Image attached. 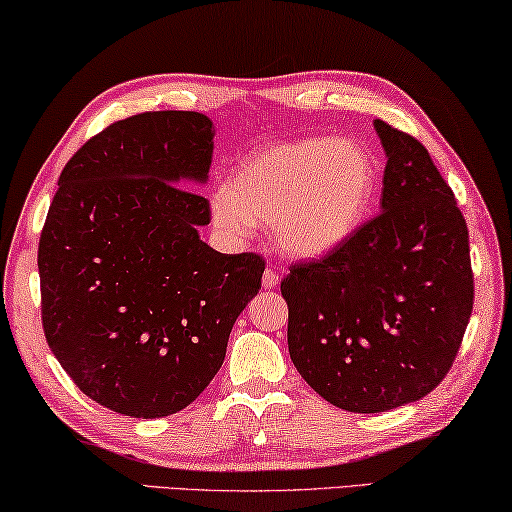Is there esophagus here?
Returning <instances> with one entry per match:
<instances>
[{"mask_svg": "<svg viewBox=\"0 0 512 512\" xmlns=\"http://www.w3.org/2000/svg\"><path fill=\"white\" fill-rule=\"evenodd\" d=\"M262 285H264V289H273L275 285H278V273H275L273 269H266L262 275Z\"/></svg>", "mask_w": 512, "mask_h": 512, "instance_id": "obj_1", "label": "esophagus"}]
</instances>
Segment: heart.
Here are the masks:
<instances>
[{
	"label": "heart",
	"mask_w": 512,
	"mask_h": 512,
	"mask_svg": "<svg viewBox=\"0 0 512 512\" xmlns=\"http://www.w3.org/2000/svg\"><path fill=\"white\" fill-rule=\"evenodd\" d=\"M376 189L378 166L364 145L305 136L243 159L212 196V216L230 237L273 225L282 255L321 259L360 230Z\"/></svg>",
	"instance_id": "b5f03b06"
}]
</instances>
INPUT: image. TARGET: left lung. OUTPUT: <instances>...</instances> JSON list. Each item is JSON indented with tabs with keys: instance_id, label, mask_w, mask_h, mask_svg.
Masks as SVG:
<instances>
[{
	"instance_id": "8db88e82",
	"label": "left lung",
	"mask_w": 512,
	"mask_h": 512,
	"mask_svg": "<svg viewBox=\"0 0 512 512\" xmlns=\"http://www.w3.org/2000/svg\"><path fill=\"white\" fill-rule=\"evenodd\" d=\"M387 164L380 214L280 291L305 383L348 412H387L442 383L474 305L467 223L431 154L373 120Z\"/></svg>"
}]
</instances>
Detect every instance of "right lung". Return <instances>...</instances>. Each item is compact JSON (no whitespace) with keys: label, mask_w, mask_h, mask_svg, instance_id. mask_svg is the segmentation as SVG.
I'll return each mask as SVG.
<instances>
[{"label":"right lung","mask_w":512,"mask_h":512,"mask_svg":"<svg viewBox=\"0 0 512 512\" xmlns=\"http://www.w3.org/2000/svg\"><path fill=\"white\" fill-rule=\"evenodd\" d=\"M214 125L139 113L81 145L59 177L38 246L43 328L88 399L139 419L202 394L237 316L262 289L259 255L200 239Z\"/></svg>","instance_id":"right-lung-1"}]
</instances>
